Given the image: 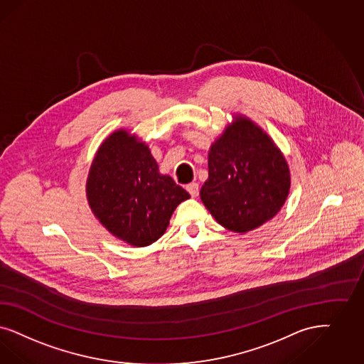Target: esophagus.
<instances>
[{
  "instance_id": "obj_1",
  "label": "esophagus",
  "mask_w": 364,
  "mask_h": 364,
  "mask_svg": "<svg viewBox=\"0 0 364 364\" xmlns=\"http://www.w3.org/2000/svg\"><path fill=\"white\" fill-rule=\"evenodd\" d=\"M187 191L192 198H196L199 195V184L198 183H189L187 186Z\"/></svg>"
}]
</instances>
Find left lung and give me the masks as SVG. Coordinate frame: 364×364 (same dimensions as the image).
Instances as JSON below:
<instances>
[{"mask_svg": "<svg viewBox=\"0 0 364 364\" xmlns=\"http://www.w3.org/2000/svg\"><path fill=\"white\" fill-rule=\"evenodd\" d=\"M290 191V171L276 142L243 114L234 115L208 151L200 199L215 220L246 234L272 220Z\"/></svg>", "mask_w": 364, "mask_h": 364, "instance_id": "1", "label": "left lung"}]
</instances>
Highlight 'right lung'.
Listing matches in <instances>:
<instances>
[{
	"instance_id": "right-lung-1",
	"label": "right lung",
	"mask_w": 364,
	"mask_h": 364,
	"mask_svg": "<svg viewBox=\"0 0 364 364\" xmlns=\"http://www.w3.org/2000/svg\"><path fill=\"white\" fill-rule=\"evenodd\" d=\"M86 196L94 216L115 238L145 247L164 235L188 192L159 171L137 134L118 129L103 139L88 171Z\"/></svg>"
}]
</instances>
